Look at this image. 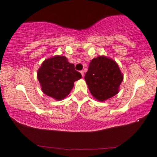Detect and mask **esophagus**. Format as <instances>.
<instances>
[{"instance_id": "34e87169", "label": "esophagus", "mask_w": 157, "mask_h": 157, "mask_svg": "<svg viewBox=\"0 0 157 157\" xmlns=\"http://www.w3.org/2000/svg\"><path fill=\"white\" fill-rule=\"evenodd\" d=\"M80 73H81V75H82V76L84 77V75H85V74H84V71H83V70L80 71Z\"/></svg>"}]
</instances>
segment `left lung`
I'll use <instances>...</instances> for the list:
<instances>
[{
    "mask_svg": "<svg viewBox=\"0 0 157 157\" xmlns=\"http://www.w3.org/2000/svg\"><path fill=\"white\" fill-rule=\"evenodd\" d=\"M85 80L93 96L104 101L117 94L123 75L114 60L99 56L90 61Z\"/></svg>",
    "mask_w": 157,
    "mask_h": 157,
    "instance_id": "8db88e82",
    "label": "left lung"
}]
</instances>
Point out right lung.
<instances>
[{
  "label": "right lung",
  "mask_w": 157,
  "mask_h": 157,
  "mask_svg": "<svg viewBox=\"0 0 157 157\" xmlns=\"http://www.w3.org/2000/svg\"><path fill=\"white\" fill-rule=\"evenodd\" d=\"M82 77L63 56H55L45 60L37 71V79L43 92L56 100H62L68 96L74 82Z\"/></svg>",
  "instance_id": "1"
}]
</instances>
